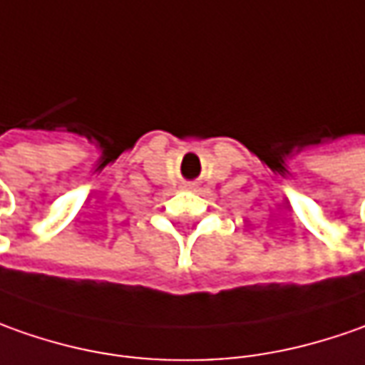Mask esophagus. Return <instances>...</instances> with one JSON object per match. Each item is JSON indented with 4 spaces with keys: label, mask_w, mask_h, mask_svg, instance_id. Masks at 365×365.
Returning a JSON list of instances; mask_svg holds the SVG:
<instances>
[{
    "label": "esophagus",
    "mask_w": 365,
    "mask_h": 365,
    "mask_svg": "<svg viewBox=\"0 0 365 365\" xmlns=\"http://www.w3.org/2000/svg\"><path fill=\"white\" fill-rule=\"evenodd\" d=\"M187 187H192V185H187Z\"/></svg>",
    "instance_id": "obj_1"
}]
</instances>
